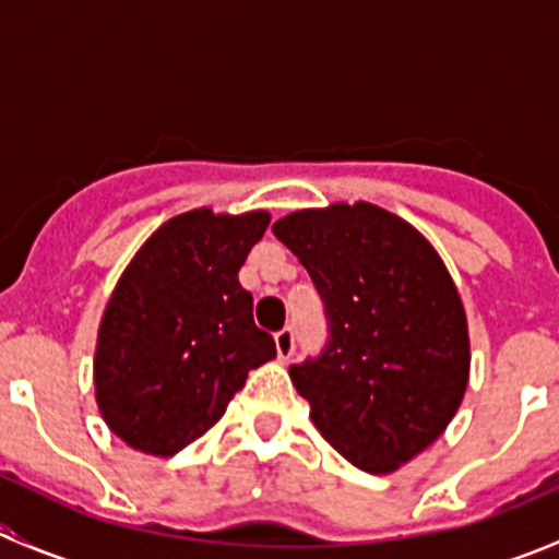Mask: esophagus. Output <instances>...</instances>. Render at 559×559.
<instances>
[{
	"mask_svg": "<svg viewBox=\"0 0 559 559\" xmlns=\"http://www.w3.org/2000/svg\"><path fill=\"white\" fill-rule=\"evenodd\" d=\"M275 348H278V359L292 357V352H295V330L292 326L275 332Z\"/></svg>",
	"mask_w": 559,
	"mask_h": 559,
	"instance_id": "esophagus-1",
	"label": "esophagus"
}]
</instances>
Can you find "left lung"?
Listing matches in <instances>:
<instances>
[{"label":"left lung","instance_id":"obj_1","mask_svg":"<svg viewBox=\"0 0 559 559\" xmlns=\"http://www.w3.org/2000/svg\"><path fill=\"white\" fill-rule=\"evenodd\" d=\"M311 275L330 341L292 365L316 430L352 465L392 473L454 419L471 376L465 308L430 240L370 202L273 224Z\"/></svg>","mask_w":559,"mask_h":559}]
</instances>
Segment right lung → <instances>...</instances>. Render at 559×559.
<instances>
[{
	"label": "right lung",
	"instance_id": "obj_1",
	"mask_svg": "<svg viewBox=\"0 0 559 559\" xmlns=\"http://www.w3.org/2000/svg\"><path fill=\"white\" fill-rule=\"evenodd\" d=\"M270 224L211 207L162 224L107 300L94 354L99 414L127 447L173 456L205 436L248 370L275 357L238 273Z\"/></svg>",
	"mask_w": 559,
	"mask_h": 559
}]
</instances>
